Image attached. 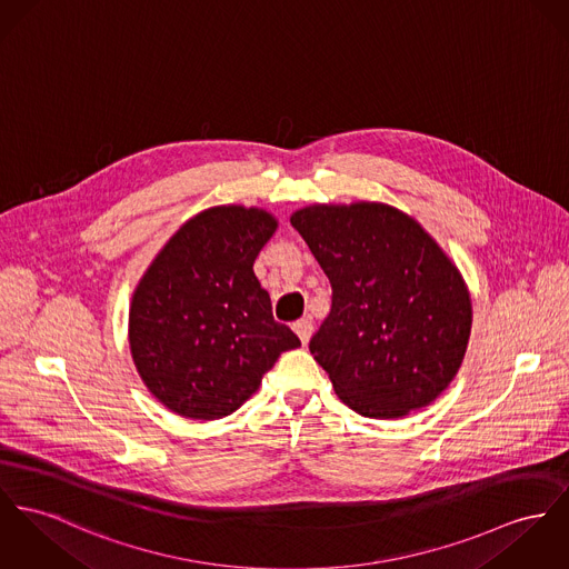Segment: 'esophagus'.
<instances>
[{"label": "esophagus", "mask_w": 569, "mask_h": 569, "mask_svg": "<svg viewBox=\"0 0 569 569\" xmlns=\"http://www.w3.org/2000/svg\"><path fill=\"white\" fill-rule=\"evenodd\" d=\"M292 329H295V333L299 336V340L307 345L309 342V338H311V333H313V322L309 320V318H301V320H297L295 325H292Z\"/></svg>", "instance_id": "1"}]
</instances>
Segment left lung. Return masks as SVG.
Here are the masks:
<instances>
[{
    "instance_id": "left-lung-1",
    "label": "left lung",
    "mask_w": 569,
    "mask_h": 569,
    "mask_svg": "<svg viewBox=\"0 0 569 569\" xmlns=\"http://www.w3.org/2000/svg\"><path fill=\"white\" fill-rule=\"evenodd\" d=\"M290 222L333 290L309 352L340 400L375 420L431 405L457 377L472 331L457 263L418 220L381 201L313 203Z\"/></svg>"
}]
</instances>
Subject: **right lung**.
I'll list each match as a JSON object with an SVG mask.
<instances>
[{
	"instance_id": "1",
	"label": "right lung",
	"mask_w": 569,
	"mask_h": 569,
	"mask_svg": "<svg viewBox=\"0 0 569 569\" xmlns=\"http://www.w3.org/2000/svg\"><path fill=\"white\" fill-rule=\"evenodd\" d=\"M279 220L258 206H214L186 220L140 277L130 303L133 366L167 409L219 420L260 390L299 338L272 318L253 272Z\"/></svg>"
}]
</instances>
